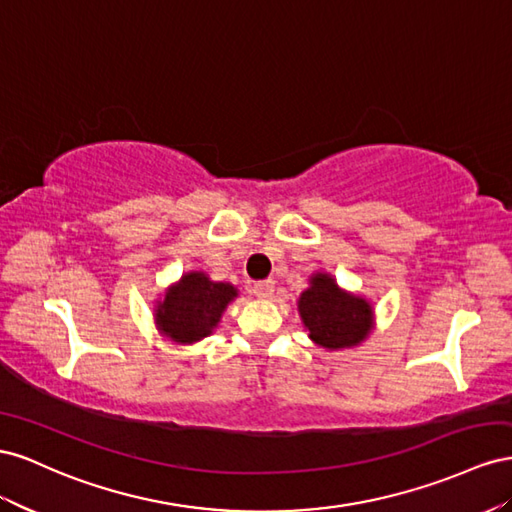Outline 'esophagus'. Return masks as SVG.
<instances>
[{
  "instance_id": "esophagus-1",
  "label": "esophagus",
  "mask_w": 512,
  "mask_h": 512,
  "mask_svg": "<svg viewBox=\"0 0 512 512\" xmlns=\"http://www.w3.org/2000/svg\"><path fill=\"white\" fill-rule=\"evenodd\" d=\"M272 291H274V281H272V279L259 281V283L253 285V294H255L257 298H270Z\"/></svg>"
}]
</instances>
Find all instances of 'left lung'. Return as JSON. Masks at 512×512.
Wrapping results in <instances>:
<instances>
[{
	"instance_id": "1",
	"label": "left lung",
	"mask_w": 512,
	"mask_h": 512,
	"mask_svg": "<svg viewBox=\"0 0 512 512\" xmlns=\"http://www.w3.org/2000/svg\"><path fill=\"white\" fill-rule=\"evenodd\" d=\"M300 315L309 337L321 347L339 349L360 343L371 326V306L339 291L328 274H315L300 296Z\"/></svg>"
}]
</instances>
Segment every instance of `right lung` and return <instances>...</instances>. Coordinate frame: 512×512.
I'll return each instance as SVG.
<instances>
[{"label":"right lung","instance_id":"obj_1","mask_svg":"<svg viewBox=\"0 0 512 512\" xmlns=\"http://www.w3.org/2000/svg\"><path fill=\"white\" fill-rule=\"evenodd\" d=\"M236 294L231 285L212 283L206 274H186L165 296V302L158 304V326L165 337L178 343L199 341L212 332Z\"/></svg>","mask_w":512,"mask_h":512}]
</instances>
